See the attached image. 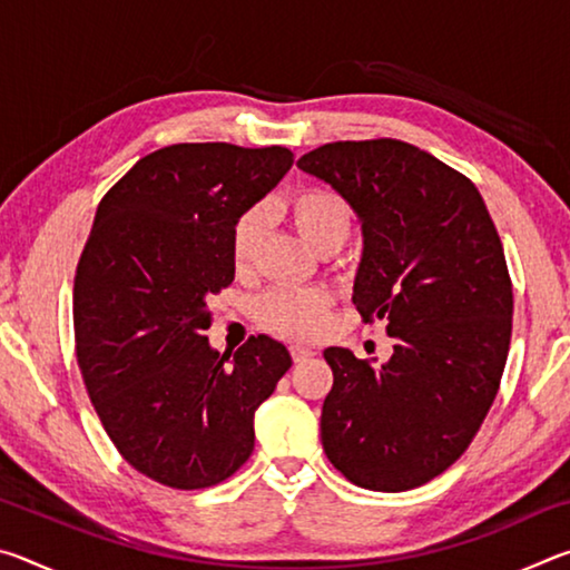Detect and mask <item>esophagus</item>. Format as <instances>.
Here are the masks:
<instances>
[{"label":"esophagus","instance_id":"1","mask_svg":"<svg viewBox=\"0 0 570 570\" xmlns=\"http://www.w3.org/2000/svg\"><path fill=\"white\" fill-rule=\"evenodd\" d=\"M292 356H294V362L298 364V362H306V360H312L314 352L308 350V346H304V344H292Z\"/></svg>","mask_w":570,"mask_h":570}]
</instances>
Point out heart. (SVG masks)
<instances>
[{"instance_id": "obj_1", "label": "heart", "mask_w": 570, "mask_h": 570, "mask_svg": "<svg viewBox=\"0 0 570 570\" xmlns=\"http://www.w3.org/2000/svg\"><path fill=\"white\" fill-rule=\"evenodd\" d=\"M286 214L308 246L320 254L340 250L352 234V208L332 188L312 186L296 190L286 200ZM266 210L254 206L244 210L230 228V258L244 268L254 258L266 230ZM330 296L320 288H274L256 304V316L268 332L288 336H312L324 326Z\"/></svg>"}]
</instances>
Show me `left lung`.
I'll return each instance as SVG.
<instances>
[{"label": "left lung", "instance_id": "left-lung-1", "mask_svg": "<svg viewBox=\"0 0 570 570\" xmlns=\"http://www.w3.org/2000/svg\"><path fill=\"white\" fill-rule=\"evenodd\" d=\"M296 166L362 220L352 302L394 336L382 366L324 350L326 458L366 490L424 485L468 450L505 370L513 286L493 218L470 178L402 140L326 142Z\"/></svg>", "mask_w": 570, "mask_h": 570}]
</instances>
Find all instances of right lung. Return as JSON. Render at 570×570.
I'll return each instance as SVG.
<instances>
[{
	"label": "right lung",
	"mask_w": 570,
	"mask_h": 570,
	"mask_svg": "<svg viewBox=\"0 0 570 570\" xmlns=\"http://www.w3.org/2000/svg\"><path fill=\"white\" fill-rule=\"evenodd\" d=\"M282 146L178 142L100 200L75 274V350L120 455L176 490L224 482L254 452V412L292 366L258 334L210 350L208 298L234 282L230 228L292 168Z\"/></svg>",
	"instance_id": "right-lung-1"
}]
</instances>
